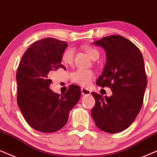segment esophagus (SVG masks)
Segmentation results:
<instances>
[{
  "instance_id": "1",
  "label": "esophagus",
  "mask_w": 157,
  "mask_h": 157,
  "mask_svg": "<svg viewBox=\"0 0 157 157\" xmlns=\"http://www.w3.org/2000/svg\"><path fill=\"white\" fill-rule=\"evenodd\" d=\"M81 90H82V94L83 95H90L91 94V92L89 90H87V89L82 88Z\"/></svg>"
}]
</instances>
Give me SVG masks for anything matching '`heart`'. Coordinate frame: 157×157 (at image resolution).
<instances>
[{
	"mask_svg": "<svg viewBox=\"0 0 157 157\" xmlns=\"http://www.w3.org/2000/svg\"><path fill=\"white\" fill-rule=\"evenodd\" d=\"M83 49L90 55L92 59H97L100 56L98 50L94 46L90 45H85ZM63 62L67 65H72L73 63V50L67 49L63 52L62 56ZM94 77V71L90 69H78L72 73L71 75V82L80 85L82 86H89L92 83V79Z\"/></svg>",
	"mask_w": 157,
	"mask_h": 157,
	"instance_id": "1",
	"label": "heart"
}]
</instances>
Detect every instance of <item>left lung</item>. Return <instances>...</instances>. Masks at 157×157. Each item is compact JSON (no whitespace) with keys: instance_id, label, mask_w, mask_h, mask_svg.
Returning a JSON list of instances; mask_svg holds the SVG:
<instances>
[{"instance_id":"obj_1","label":"left lung","mask_w":157,"mask_h":157,"mask_svg":"<svg viewBox=\"0 0 157 157\" xmlns=\"http://www.w3.org/2000/svg\"><path fill=\"white\" fill-rule=\"evenodd\" d=\"M93 44L103 48L107 57L96 84L109 87L113 94L103 98L92 92L95 100L92 117L104 132H121L132 124L142 108L147 85L144 57L132 42L119 35L102 38Z\"/></svg>"}]
</instances>
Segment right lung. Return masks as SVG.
Here are the masks:
<instances>
[{"label": "right lung", "mask_w": 157, "mask_h": 157, "mask_svg": "<svg viewBox=\"0 0 157 157\" xmlns=\"http://www.w3.org/2000/svg\"><path fill=\"white\" fill-rule=\"evenodd\" d=\"M66 41L46 38L36 41L23 55L17 71V101L25 119L40 132H55L66 124L69 113L80 99L82 91L70 85L62 95L50 89L52 76L66 68L62 56Z\"/></svg>", "instance_id": "obj_1"}]
</instances>
